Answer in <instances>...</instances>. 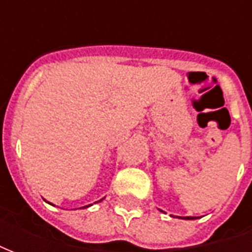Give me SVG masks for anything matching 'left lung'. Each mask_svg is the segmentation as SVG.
Returning a JSON list of instances; mask_svg holds the SVG:
<instances>
[{
  "mask_svg": "<svg viewBox=\"0 0 252 252\" xmlns=\"http://www.w3.org/2000/svg\"><path fill=\"white\" fill-rule=\"evenodd\" d=\"M182 219V217H181ZM185 220H193V219H195V217H191V216H188V217H184Z\"/></svg>",
  "mask_w": 252,
  "mask_h": 252,
  "instance_id": "obj_1",
  "label": "left lung"
}]
</instances>
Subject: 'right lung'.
<instances>
[{"instance_id":"1","label":"right lung","mask_w":252,"mask_h":252,"mask_svg":"<svg viewBox=\"0 0 252 252\" xmlns=\"http://www.w3.org/2000/svg\"><path fill=\"white\" fill-rule=\"evenodd\" d=\"M89 206V205H88ZM83 208H86V206H83Z\"/></svg>"}]
</instances>
